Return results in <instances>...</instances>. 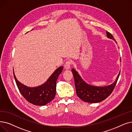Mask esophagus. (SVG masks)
I'll use <instances>...</instances> for the list:
<instances>
[{
	"mask_svg": "<svg viewBox=\"0 0 132 132\" xmlns=\"http://www.w3.org/2000/svg\"><path fill=\"white\" fill-rule=\"evenodd\" d=\"M71 64H72V61L71 60H67L65 64L64 65V67L65 69L66 70H69L70 68H71Z\"/></svg>",
	"mask_w": 132,
	"mask_h": 132,
	"instance_id": "1",
	"label": "esophagus"
}]
</instances>
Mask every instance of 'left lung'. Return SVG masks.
Masks as SVG:
<instances>
[{
    "label": "left lung",
    "mask_w": 132,
    "mask_h": 132,
    "mask_svg": "<svg viewBox=\"0 0 132 132\" xmlns=\"http://www.w3.org/2000/svg\"><path fill=\"white\" fill-rule=\"evenodd\" d=\"M106 34L108 38L116 42L115 39L110 32L107 31ZM116 43H117L116 42ZM72 72L78 96L84 101L89 103H98L106 99L115 87L120 73V71L115 81L112 84L106 86H95L86 82L74 68H72Z\"/></svg>",
    "instance_id": "left-lung-1"
}]
</instances>
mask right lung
<instances>
[{
    "mask_svg": "<svg viewBox=\"0 0 132 132\" xmlns=\"http://www.w3.org/2000/svg\"><path fill=\"white\" fill-rule=\"evenodd\" d=\"M62 70L63 66L58 67L44 84L34 87H27L19 82L16 79L14 71L13 75L17 87L24 98L34 105L44 106L54 98L56 81Z\"/></svg>",
    "mask_w": 132,
    "mask_h": 132,
    "instance_id": "add662e5",
    "label": "right lung"
}]
</instances>
